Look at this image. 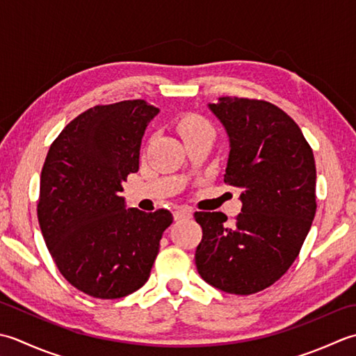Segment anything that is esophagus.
<instances>
[{
    "instance_id": "1",
    "label": "esophagus",
    "mask_w": 356,
    "mask_h": 356,
    "mask_svg": "<svg viewBox=\"0 0 356 356\" xmlns=\"http://www.w3.org/2000/svg\"><path fill=\"white\" fill-rule=\"evenodd\" d=\"M192 216V209L188 207H179L173 212V218L175 220H184V218H191Z\"/></svg>"
}]
</instances>
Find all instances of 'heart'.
Here are the masks:
<instances>
[{"label": "heart", "mask_w": 356, "mask_h": 356, "mask_svg": "<svg viewBox=\"0 0 356 356\" xmlns=\"http://www.w3.org/2000/svg\"><path fill=\"white\" fill-rule=\"evenodd\" d=\"M178 127L184 140L188 136H195V135L213 136L212 126H210L204 118L197 117V115H188V117L183 118L179 121Z\"/></svg>", "instance_id": "b5f03b06"}]
</instances>
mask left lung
<instances>
[{
  "mask_svg": "<svg viewBox=\"0 0 356 356\" xmlns=\"http://www.w3.org/2000/svg\"><path fill=\"white\" fill-rule=\"evenodd\" d=\"M226 130L224 183L241 188V213L197 212L202 239L195 253L210 286L250 295L272 286L298 257L315 218L314 152L298 124L270 103L221 97L207 104Z\"/></svg>",
  "mask_w": 356,
  "mask_h": 356,
  "instance_id": "obj_1",
  "label": "left lung"
}]
</instances>
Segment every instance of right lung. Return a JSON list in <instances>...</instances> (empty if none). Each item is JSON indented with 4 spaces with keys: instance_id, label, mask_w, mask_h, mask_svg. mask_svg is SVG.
<instances>
[{
    "instance_id": "right-lung-1",
    "label": "right lung",
    "mask_w": 356,
    "mask_h": 356,
    "mask_svg": "<svg viewBox=\"0 0 356 356\" xmlns=\"http://www.w3.org/2000/svg\"><path fill=\"white\" fill-rule=\"evenodd\" d=\"M158 113L144 99L92 107L63 129L42 165V236L63 277L93 298H122L146 284L173 221L165 209H127L121 195Z\"/></svg>"
}]
</instances>
